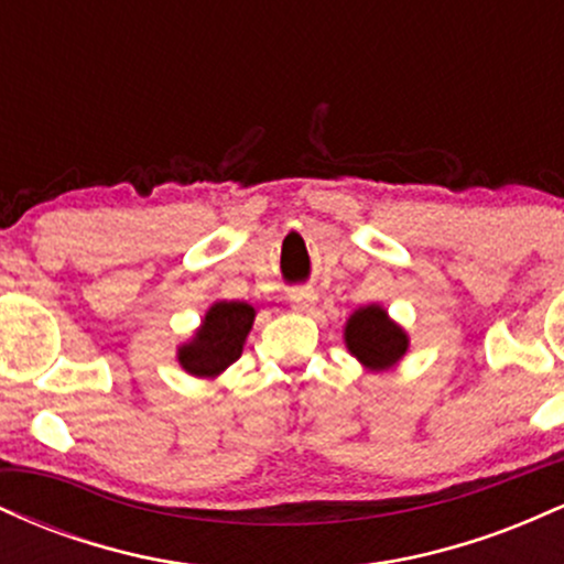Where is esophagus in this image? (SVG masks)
Here are the masks:
<instances>
[{"mask_svg":"<svg viewBox=\"0 0 564 564\" xmlns=\"http://www.w3.org/2000/svg\"><path fill=\"white\" fill-rule=\"evenodd\" d=\"M289 302L296 313H313L315 302H318V294H315L313 289H296L289 294Z\"/></svg>","mask_w":564,"mask_h":564,"instance_id":"1","label":"esophagus"}]
</instances>
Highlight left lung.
<instances>
[{
	"label": "left lung",
	"mask_w": 564,
	"mask_h": 564,
	"mask_svg": "<svg viewBox=\"0 0 564 564\" xmlns=\"http://www.w3.org/2000/svg\"><path fill=\"white\" fill-rule=\"evenodd\" d=\"M345 345L347 352L368 371L381 373L390 371L405 358L408 332L398 321L390 318L381 304H364L355 310L345 323Z\"/></svg>",
	"instance_id": "1"
}]
</instances>
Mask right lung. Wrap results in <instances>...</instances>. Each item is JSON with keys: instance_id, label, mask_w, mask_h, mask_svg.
<instances>
[{"instance_id": "obj_1", "label": "right lung", "mask_w": 564, "mask_h": 564, "mask_svg": "<svg viewBox=\"0 0 564 564\" xmlns=\"http://www.w3.org/2000/svg\"><path fill=\"white\" fill-rule=\"evenodd\" d=\"M254 318L257 310L249 302H215L191 339L177 347V364L196 379H217L241 358Z\"/></svg>"}]
</instances>
